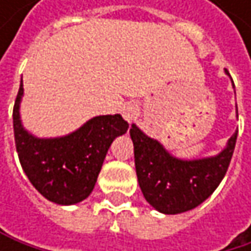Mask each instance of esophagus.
<instances>
[{"instance_id":"1","label":"esophagus","mask_w":251,"mask_h":251,"mask_svg":"<svg viewBox=\"0 0 251 251\" xmlns=\"http://www.w3.org/2000/svg\"><path fill=\"white\" fill-rule=\"evenodd\" d=\"M122 116L126 122H133L138 116H139V109L136 104L133 103H127L122 107Z\"/></svg>"}]
</instances>
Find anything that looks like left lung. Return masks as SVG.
Segmentation results:
<instances>
[{"label": "left lung", "instance_id": "obj_1", "mask_svg": "<svg viewBox=\"0 0 251 251\" xmlns=\"http://www.w3.org/2000/svg\"><path fill=\"white\" fill-rule=\"evenodd\" d=\"M237 132L218 154L184 160L173 155L158 139L148 136L132 124L129 133L133 142L135 169L145 201L166 215L183 214L199 206L224 178Z\"/></svg>", "mask_w": 251, "mask_h": 251}]
</instances>
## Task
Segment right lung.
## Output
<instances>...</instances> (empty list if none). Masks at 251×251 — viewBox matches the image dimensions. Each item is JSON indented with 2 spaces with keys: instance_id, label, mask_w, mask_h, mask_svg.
I'll list each match as a JSON object with an SVG mask.
<instances>
[{
  "instance_id": "1",
  "label": "right lung",
  "mask_w": 251,
  "mask_h": 251,
  "mask_svg": "<svg viewBox=\"0 0 251 251\" xmlns=\"http://www.w3.org/2000/svg\"><path fill=\"white\" fill-rule=\"evenodd\" d=\"M25 88L20 82L13 110L16 148L23 172L34 189L56 205H75L93 192L112 142L129 124L116 115H100L78 129L53 138H39L22 122Z\"/></svg>"
}]
</instances>
